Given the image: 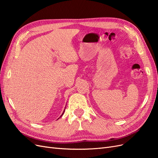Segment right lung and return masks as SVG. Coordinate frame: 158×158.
<instances>
[{
  "mask_svg": "<svg viewBox=\"0 0 158 158\" xmlns=\"http://www.w3.org/2000/svg\"><path fill=\"white\" fill-rule=\"evenodd\" d=\"M64 112H65V110H64ZM64 112H63V114H61V116H62V115H63V114H64ZM61 116H60V117H61Z\"/></svg>",
  "mask_w": 158,
  "mask_h": 158,
  "instance_id": "obj_1",
  "label": "right lung"
}]
</instances>
